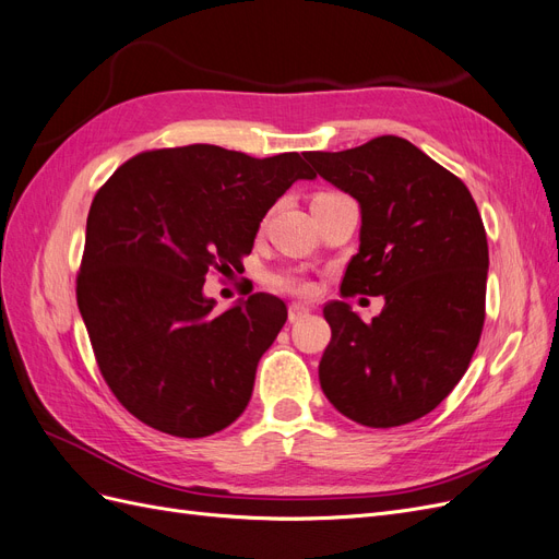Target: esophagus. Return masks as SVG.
I'll return each mask as SVG.
<instances>
[{
    "label": "esophagus",
    "instance_id": "esophagus-1",
    "mask_svg": "<svg viewBox=\"0 0 559 559\" xmlns=\"http://www.w3.org/2000/svg\"><path fill=\"white\" fill-rule=\"evenodd\" d=\"M309 313H311V309H309V306H304V304H290V309H287V318H290V322H297Z\"/></svg>",
    "mask_w": 559,
    "mask_h": 559
}]
</instances>
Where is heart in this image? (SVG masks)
Returning <instances> with one entry per match:
<instances>
[{"mask_svg": "<svg viewBox=\"0 0 559 559\" xmlns=\"http://www.w3.org/2000/svg\"><path fill=\"white\" fill-rule=\"evenodd\" d=\"M272 283L278 287V290H285V293H297V295L309 293V283H306L304 278H299V276H295V274L276 276Z\"/></svg>", "mask_w": 559, "mask_h": 559, "instance_id": "heart-1", "label": "heart"}]
</instances>
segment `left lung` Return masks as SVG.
I'll return each instance as SVG.
<instances>
[{
	"mask_svg": "<svg viewBox=\"0 0 559 559\" xmlns=\"http://www.w3.org/2000/svg\"><path fill=\"white\" fill-rule=\"evenodd\" d=\"M304 157L362 215L341 293L385 299L371 322L346 301L322 309L332 341L320 388L359 425L418 420L460 383L483 332L490 258L474 197L402 136Z\"/></svg>",
	"mask_w": 559,
	"mask_h": 559,
	"instance_id": "left-lung-1",
	"label": "left lung"
}]
</instances>
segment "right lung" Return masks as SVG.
<instances>
[{
  "instance_id": "obj_1",
  "label": "right lung",
  "mask_w": 559,
  "mask_h": 559,
  "mask_svg": "<svg viewBox=\"0 0 559 559\" xmlns=\"http://www.w3.org/2000/svg\"><path fill=\"white\" fill-rule=\"evenodd\" d=\"M313 178L297 153L192 143L141 153L99 188L76 301L104 381L134 418L202 439L241 416L287 309L255 293L215 313L206 272L237 266L278 197Z\"/></svg>"
}]
</instances>
